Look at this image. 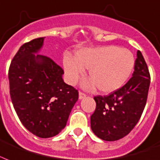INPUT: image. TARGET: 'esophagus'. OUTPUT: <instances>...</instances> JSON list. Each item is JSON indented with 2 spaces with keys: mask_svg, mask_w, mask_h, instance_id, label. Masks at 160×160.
Listing matches in <instances>:
<instances>
[{
  "mask_svg": "<svg viewBox=\"0 0 160 160\" xmlns=\"http://www.w3.org/2000/svg\"><path fill=\"white\" fill-rule=\"evenodd\" d=\"M85 97H86V95H85V94L82 93V92H80V93H79V99L82 100L84 99Z\"/></svg>",
  "mask_w": 160,
  "mask_h": 160,
  "instance_id": "obj_1",
  "label": "esophagus"
}]
</instances>
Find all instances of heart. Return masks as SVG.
<instances>
[{
    "instance_id": "heart-1",
    "label": "heart",
    "mask_w": 160,
    "mask_h": 160,
    "mask_svg": "<svg viewBox=\"0 0 160 160\" xmlns=\"http://www.w3.org/2000/svg\"><path fill=\"white\" fill-rule=\"evenodd\" d=\"M134 65L135 58L131 51L114 45L83 48L76 52L75 58L67 55L63 58L67 82L74 85L85 69H89L91 79L85 80L82 86L85 89L96 86L102 93L122 88L131 76Z\"/></svg>"
}]
</instances>
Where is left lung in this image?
<instances>
[{"label":"left lung","instance_id":"1","mask_svg":"<svg viewBox=\"0 0 160 160\" xmlns=\"http://www.w3.org/2000/svg\"><path fill=\"white\" fill-rule=\"evenodd\" d=\"M150 75L142 53L137 52L132 76L126 85L108 96L94 97L96 107L91 117V128L105 141L121 139L132 130L144 109Z\"/></svg>","mask_w":160,"mask_h":160}]
</instances>
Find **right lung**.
<instances>
[{
    "label": "right lung",
    "mask_w": 160,
    "mask_h": 160,
    "mask_svg": "<svg viewBox=\"0 0 160 160\" xmlns=\"http://www.w3.org/2000/svg\"><path fill=\"white\" fill-rule=\"evenodd\" d=\"M44 38L21 46L8 72L10 95L18 118L29 132L42 138L65 128L79 93L63 80L64 70L51 58L38 54Z\"/></svg>",
    "instance_id": "right-lung-1"
}]
</instances>
